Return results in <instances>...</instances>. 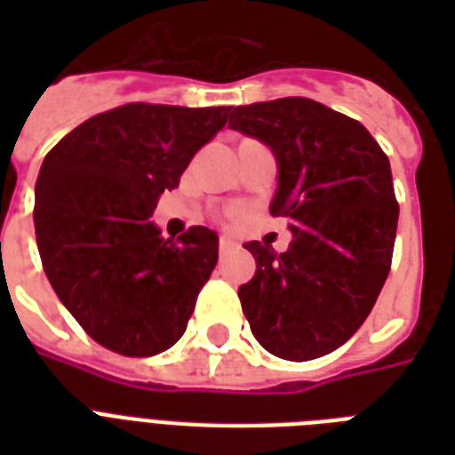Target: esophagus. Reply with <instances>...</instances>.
<instances>
[{
  "instance_id": "obj_1",
  "label": "esophagus",
  "mask_w": 455,
  "mask_h": 455,
  "mask_svg": "<svg viewBox=\"0 0 455 455\" xmlns=\"http://www.w3.org/2000/svg\"><path fill=\"white\" fill-rule=\"evenodd\" d=\"M238 248V243L231 238V235H220V250L221 252H227V250H234Z\"/></svg>"
}]
</instances>
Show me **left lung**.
Listing matches in <instances>:
<instances>
[{"label":"left lung","mask_w":455,"mask_h":455,"mask_svg":"<svg viewBox=\"0 0 455 455\" xmlns=\"http://www.w3.org/2000/svg\"><path fill=\"white\" fill-rule=\"evenodd\" d=\"M228 127L274 151L269 210L292 231L285 252L245 243L257 274L238 288L243 314L274 356L331 354L366 321L392 267L399 203L387 156L363 124L304 96L238 106Z\"/></svg>","instance_id":"1"}]
</instances>
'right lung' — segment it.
<instances>
[{
  "mask_svg": "<svg viewBox=\"0 0 455 455\" xmlns=\"http://www.w3.org/2000/svg\"><path fill=\"white\" fill-rule=\"evenodd\" d=\"M228 110L127 103L46 153L35 184L42 267L75 321L110 352L153 356L184 335L220 238L205 227L163 238L148 217Z\"/></svg>",
  "mask_w": 455,
  "mask_h": 455,
  "instance_id": "right-lung-1",
  "label": "right lung"
}]
</instances>
